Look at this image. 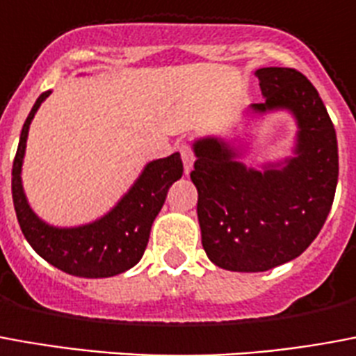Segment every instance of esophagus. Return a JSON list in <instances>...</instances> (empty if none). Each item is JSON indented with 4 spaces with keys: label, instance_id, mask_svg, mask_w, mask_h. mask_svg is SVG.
<instances>
[{
    "label": "esophagus",
    "instance_id": "obj_1",
    "mask_svg": "<svg viewBox=\"0 0 356 356\" xmlns=\"http://www.w3.org/2000/svg\"><path fill=\"white\" fill-rule=\"evenodd\" d=\"M179 152L183 158V164H185V171H191L194 165V151H192L191 143H181L179 145Z\"/></svg>",
    "mask_w": 356,
    "mask_h": 356
}]
</instances>
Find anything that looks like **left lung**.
Returning <instances> with one entry per match:
<instances>
[{"label":"left lung","mask_w":356,"mask_h":356,"mask_svg":"<svg viewBox=\"0 0 356 356\" xmlns=\"http://www.w3.org/2000/svg\"><path fill=\"white\" fill-rule=\"evenodd\" d=\"M257 77L266 99L251 109L296 117V156L259 171L238 162L222 139L194 143L202 245L230 272H266L300 257L325 225L338 185L336 130L315 86L292 67H262Z\"/></svg>","instance_id":"left-lung-1"}]
</instances>
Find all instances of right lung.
Here are the masks:
<instances>
[{
	"mask_svg": "<svg viewBox=\"0 0 356 356\" xmlns=\"http://www.w3.org/2000/svg\"><path fill=\"white\" fill-rule=\"evenodd\" d=\"M47 97L49 92L41 94L31 107L13 162V204L20 230L33 251L62 272L92 279L118 275L143 257L151 226L164 205L168 191L183 175L181 154L173 152L171 156L147 164L124 198L96 222L77 228L49 226L31 211L20 179L31 118Z\"/></svg>",
	"mask_w": 356,
	"mask_h": 356,
	"instance_id": "add662e5",
	"label": "right lung"
}]
</instances>
